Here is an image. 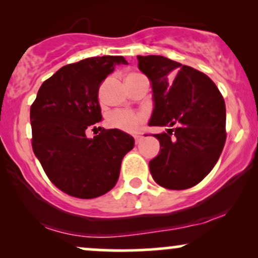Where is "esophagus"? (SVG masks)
<instances>
[{"label": "esophagus", "mask_w": 258, "mask_h": 258, "mask_svg": "<svg viewBox=\"0 0 258 258\" xmlns=\"http://www.w3.org/2000/svg\"><path fill=\"white\" fill-rule=\"evenodd\" d=\"M133 137H135L136 143H139V142L142 141V138H143V136H141V135H136V136H133Z\"/></svg>", "instance_id": "esophagus-1"}]
</instances>
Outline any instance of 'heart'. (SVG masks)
Instances as JSON below:
<instances>
[{
	"label": "heart",
	"instance_id": "obj_1",
	"mask_svg": "<svg viewBox=\"0 0 258 258\" xmlns=\"http://www.w3.org/2000/svg\"><path fill=\"white\" fill-rule=\"evenodd\" d=\"M143 121V114L131 110H114L106 117V123L109 127L123 132H135Z\"/></svg>",
	"mask_w": 258,
	"mask_h": 258
}]
</instances>
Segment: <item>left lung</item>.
<instances>
[{
	"mask_svg": "<svg viewBox=\"0 0 258 258\" xmlns=\"http://www.w3.org/2000/svg\"><path fill=\"white\" fill-rule=\"evenodd\" d=\"M138 68L152 82L149 126H170L154 135L160 153L149 162L159 185L182 190L211 172L226 143V104L209 76L162 55H138Z\"/></svg>",
	"mask_w": 258,
	"mask_h": 258,
	"instance_id": "obj_1",
	"label": "left lung"
}]
</instances>
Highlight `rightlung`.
<instances>
[{
    "label": "right lung",
    "instance_id": "right-lung-1",
    "mask_svg": "<svg viewBox=\"0 0 258 258\" xmlns=\"http://www.w3.org/2000/svg\"><path fill=\"white\" fill-rule=\"evenodd\" d=\"M119 64H127L125 58L103 55L65 65L41 85L30 108L32 150L49 180L72 197L108 193L135 146L132 136L116 128L86 137L102 121L99 86Z\"/></svg>",
    "mask_w": 258,
    "mask_h": 258
}]
</instances>
